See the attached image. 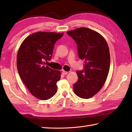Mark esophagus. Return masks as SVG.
Here are the masks:
<instances>
[{"label": "esophagus", "mask_w": 132, "mask_h": 132, "mask_svg": "<svg viewBox=\"0 0 132 132\" xmlns=\"http://www.w3.org/2000/svg\"><path fill=\"white\" fill-rule=\"evenodd\" d=\"M62 73L63 75H66V74H68L69 73V72H68V71H66L63 70L62 72Z\"/></svg>", "instance_id": "obj_1"}]
</instances>
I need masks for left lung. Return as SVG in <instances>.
<instances>
[{"label":"left lung","mask_w":132,"mask_h":132,"mask_svg":"<svg viewBox=\"0 0 132 132\" xmlns=\"http://www.w3.org/2000/svg\"><path fill=\"white\" fill-rule=\"evenodd\" d=\"M77 44L79 57L85 60V70L77 71L78 80L73 86L74 93L89 99L99 92L106 81L110 54L107 43L100 33L87 28L67 32Z\"/></svg>","instance_id":"left-lung-1"}]
</instances>
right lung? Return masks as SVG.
Here are the masks:
<instances>
[{"mask_svg": "<svg viewBox=\"0 0 132 132\" xmlns=\"http://www.w3.org/2000/svg\"><path fill=\"white\" fill-rule=\"evenodd\" d=\"M63 35V33L36 32L26 38L19 49V74L31 94L38 99L47 100L57 92L61 72L45 64L52 58L55 42Z\"/></svg>", "mask_w": 132, "mask_h": 132, "instance_id": "1", "label": "right lung"}]
</instances>
